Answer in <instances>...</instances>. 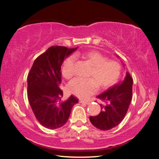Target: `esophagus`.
<instances>
[{
	"label": "esophagus",
	"instance_id": "obj_1",
	"mask_svg": "<svg viewBox=\"0 0 159 159\" xmlns=\"http://www.w3.org/2000/svg\"><path fill=\"white\" fill-rule=\"evenodd\" d=\"M79 102H80V103H84V104H86V105L89 104V102H85V101L82 100V99H80V100L79 101Z\"/></svg>",
	"mask_w": 159,
	"mask_h": 159
}]
</instances>
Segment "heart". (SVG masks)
<instances>
[{
	"label": "heart",
	"instance_id": "obj_1",
	"mask_svg": "<svg viewBox=\"0 0 159 159\" xmlns=\"http://www.w3.org/2000/svg\"><path fill=\"white\" fill-rule=\"evenodd\" d=\"M82 57L92 66L89 77L94 79L76 78L72 80L67 86L69 93L79 98L87 99L98 90V85L105 88L116 82L121 71V67L117 61L107 60L106 57L97 51L85 52ZM75 61V56H71L64 61L62 74L66 78L73 75Z\"/></svg>",
	"mask_w": 159,
	"mask_h": 159
}]
</instances>
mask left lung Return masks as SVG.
Returning a JSON list of instances; mask_svg holds the SVG:
<instances>
[{
  "mask_svg": "<svg viewBox=\"0 0 159 159\" xmlns=\"http://www.w3.org/2000/svg\"><path fill=\"white\" fill-rule=\"evenodd\" d=\"M132 92L133 79L129 72H127L123 80L119 81L97 96L104 104L100 105L102 111L99 115L89 117L93 125L103 131H107L117 126L127 112Z\"/></svg>",
  "mask_w": 159,
  "mask_h": 159,
  "instance_id": "8db88e82",
  "label": "left lung"
}]
</instances>
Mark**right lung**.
Here are the masks:
<instances>
[{
	"label": "right lung",
	"mask_w": 159,
	"mask_h": 159,
	"mask_svg": "<svg viewBox=\"0 0 159 159\" xmlns=\"http://www.w3.org/2000/svg\"><path fill=\"white\" fill-rule=\"evenodd\" d=\"M78 49L52 46L34 61L28 75V99L36 118L50 129L64 125L72 107L78 103L73 95L62 101L61 66L66 58Z\"/></svg>",
	"instance_id": "1"
}]
</instances>
